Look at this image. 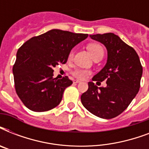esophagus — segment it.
I'll list each match as a JSON object with an SVG mask.
<instances>
[{"label":"esophagus","instance_id":"obj_1","mask_svg":"<svg viewBox=\"0 0 149 149\" xmlns=\"http://www.w3.org/2000/svg\"><path fill=\"white\" fill-rule=\"evenodd\" d=\"M80 80H79V79H76V80H74V83H76V84H79V83H80Z\"/></svg>","mask_w":149,"mask_h":149}]
</instances>
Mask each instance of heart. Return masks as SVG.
Returning <instances> with one entry per match:
<instances>
[{"mask_svg":"<svg viewBox=\"0 0 149 149\" xmlns=\"http://www.w3.org/2000/svg\"><path fill=\"white\" fill-rule=\"evenodd\" d=\"M88 49L93 57H94V56H97L99 53H104L103 48L99 44H91V45H89ZM72 56H73V52L71 51L70 55H69V58H71L72 57ZM72 73L75 77H77L78 79H84L89 74V71L85 70H82V69H76V70L72 71Z\"/></svg>","mask_w":149,"mask_h":149,"instance_id":"obj_1","label":"heart"}]
</instances>
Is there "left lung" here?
Wrapping results in <instances>:
<instances>
[{
	"label": "left lung",
	"mask_w": 149,
	"mask_h": 149,
	"mask_svg": "<svg viewBox=\"0 0 149 149\" xmlns=\"http://www.w3.org/2000/svg\"><path fill=\"white\" fill-rule=\"evenodd\" d=\"M107 51L106 65L93 77V81H107L106 87L88 83V90L81 95L85 108L104 119H111L122 113L140 88L142 66L132 47L113 33L91 35ZM99 83V82H97Z\"/></svg>",
	"instance_id": "obj_1"
}]
</instances>
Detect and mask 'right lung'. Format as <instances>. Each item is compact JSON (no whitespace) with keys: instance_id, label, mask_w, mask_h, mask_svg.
<instances>
[{"instance_id":"1","label":"right lung","mask_w":149,"mask_h":149,"mask_svg":"<svg viewBox=\"0 0 149 149\" xmlns=\"http://www.w3.org/2000/svg\"><path fill=\"white\" fill-rule=\"evenodd\" d=\"M87 37V34L52 29L19 48L13 75L16 93L26 107L42 112L60 104L65 89L72 82L67 77L53 78L52 69L65 64L72 48Z\"/></svg>"}]
</instances>
